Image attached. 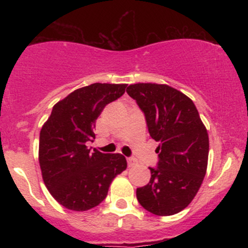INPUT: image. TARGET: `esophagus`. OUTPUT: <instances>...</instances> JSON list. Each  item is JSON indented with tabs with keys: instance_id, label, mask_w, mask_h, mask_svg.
Listing matches in <instances>:
<instances>
[{
	"instance_id": "obj_1",
	"label": "esophagus",
	"mask_w": 248,
	"mask_h": 248,
	"mask_svg": "<svg viewBox=\"0 0 248 248\" xmlns=\"http://www.w3.org/2000/svg\"><path fill=\"white\" fill-rule=\"evenodd\" d=\"M127 163H128V167H134L135 164H138V161H136L134 157H128Z\"/></svg>"
}]
</instances>
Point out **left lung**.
Masks as SVG:
<instances>
[{"instance_id": "left-lung-1", "label": "left lung", "mask_w": 248, "mask_h": 248, "mask_svg": "<svg viewBox=\"0 0 248 248\" xmlns=\"http://www.w3.org/2000/svg\"><path fill=\"white\" fill-rule=\"evenodd\" d=\"M127 93L158 142L157 167H150L149 183L136 189V198L157 216L181 212L191 203L206 173L209 136L190 98L168 85L134 84Z\"/></svg>"}]
</instances>
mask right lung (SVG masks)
<instances>
[{
    "label": "right lung",
    "instance_id": "1",
    "mask_svg": "<svg viewBox=\"0 0 248 248\" xmlns=\"http://www.w3.org/2000/svg\"><path fill=\"white\" fill-rule=\"evenodd\" d=\"M126 84H95L76 90L53 106L39 135V166L52 197L73 211H86L106 198L110 183L127 168L120 154L91 150L95 120L124 95Z\"/></svg>",
    "mask_w": 248,
    "mask_h": 248
}]
</instances>
